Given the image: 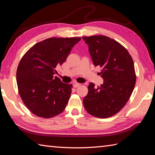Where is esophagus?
I'll use <instances>...</instances> for the list:
<instances>
[{
	"instance_id": "obj_1",
	"label": "esophagus",
	"mask_w": 155,
	"mask_h": 155,
	"mask_svg": "<svg viewBox=\"0 0 155 155\" xmlns=\"http://www.w3.org/2000/svg\"><path fill=\"white\" fill-rule=\"evenodd\" d=\"M80 84L79 83H74L73 84V87H74V88H77V87H80Z\"/></svg>"
}]
</instances>
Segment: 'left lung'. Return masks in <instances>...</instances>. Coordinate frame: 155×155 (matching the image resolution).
I'll list each match as a JSON object with an SVG mask.
<instances>
[{"mask_svg": "<svg viewBox=\"0 0 155 155\" xmlns=\"http://www.w3.org/2000/svg\"><path fill=\"white\" fill-rule=\"evenodd\" d=\"M94 66L102 68L104 83L94 88L91 83L83 98L84 108L95 117L105 118L118 113L129 99L136 83L133 58L123 45L107 36L84 37Z\"/></svg>", "mask_w": 155, "mask_h": 155, "instance_id": "left-lung-1", "label": "left lung"}]
</instances>
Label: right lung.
Here are the masks:
<instances>
[{
  "instance_id": "1",
  "label": "right lung",
  "mask_w": 155,
  "mask_h": 155,
  "mask_svg": "<svg viewBox=\"0 0 155 155\" xmlns=\"http://www.w3.org/2000/svg\"><path fill=\"white\" fill-rule=\"evenodd\" d=\"M81 39L47 38L32 46L22 57L16 71V83L23 103L32 113L48 118L65 109L72 85L54 77L55 68L67 60Z\"/></svg>"
}]
</instances>
